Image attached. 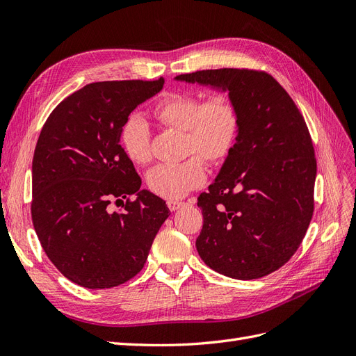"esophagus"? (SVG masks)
Segmentation results:
<instances>
[{
  "mask_svg": "<svg viewBox=\"0 0 356 356\" xmlns=\"http://www.w3.org/2000/svg\"><path fill=\"white\" fill-rule=\"evenodd\" d=\"M186 202H179V200H168V208L170 209V211H178L179 208H182V207H186Z\"/></svg>",
  "mask_w": 356,
  "mask_h": 356,
  "instance_id": "esophagus-1",
  "label": "esophagus"
}]
</instances>
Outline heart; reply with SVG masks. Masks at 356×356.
Listing matches in <instances>:
<instances>
[{
  "label": "heart",
  "mask_w": 356,
  "mask_h": 356,
  "mask_svg": "<svg viewBox=\"0 0 356 356\" xmlns=\"http://www.w3.org/2000/svg\"><path fill=\"white\" fill-rule=\"evenodd\" d=\"M154 115L163 124L184 131L187 153H196L179 163L157 165L148 172V188L166 199L182 197L200 186L207 177L201 158L224 160L239 135V106L227 92H215L204 99L199 93L174 92L156 104ZM122 144L134 163L145 165L152 160L149 127L141 115L127 118L122 129Z\"/></svg>",
  "instance_id": "1"
}]
</instances>
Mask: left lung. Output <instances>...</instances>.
<instances>
[{
    "mask_svg": "<svg viewBox=\"0 0 356 356\" xmlns=\"http://www.w3.org/2000/svg\"><path fill=\"white\" fill-rule=\"evenodd\" d=\"M175 79L229 90L241 114L236 144L197 197L200 258L241 281L277 270L298 250L314 215L316 159L303 115L264 71L203 70Z\"/></svg>",
    "mask_w": 356,
    "mask_h": 356,
    "instance_id": "8db88e82",
    "label": "left lung"
}]
</instances>
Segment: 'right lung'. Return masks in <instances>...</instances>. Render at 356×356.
I'll return each instance as SVG.
<instances>
[{
    "label": "right lung",
    "instance_id": "obj_1",
    "mask_svg": "<svg viewBox=\"0 0 356 356\" xmlns=\"http://www.w3.org/2000/svg\"><path fill=\"white\" fill-rule=\"evenodd\" d=\"M163 84V77L90 83L63 99L41 129L32 159V224L49 260L80 286L113 288L138 275L169 217L165 200L139 190L141 178L120 145L129 114ZM122 198L124 211L111 213L109 203Z\"/></svg>",
    "mask_w": 356,
    "mask_h": 356
}]
</instances>
